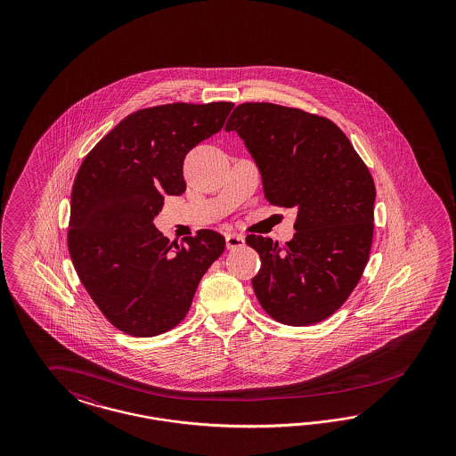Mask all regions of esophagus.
<instances>
[{
  "label": "esophagus",
  "mask_w": 456,
  "mask_h": 456,
  "mask_svg": "<svg viewBox=\"0 0 456 456\" xmlns=\"http://www.w3.org/2000/svg\"><path fill=\"white\" fill-rule=\"evenodd\" d=\"M244 242H246L244 235L235 234V232L225 235V244H227V248H231V250H232V248H242Z\"/></svg>",
  "instance_id": "34e87169"
}]
</instances>
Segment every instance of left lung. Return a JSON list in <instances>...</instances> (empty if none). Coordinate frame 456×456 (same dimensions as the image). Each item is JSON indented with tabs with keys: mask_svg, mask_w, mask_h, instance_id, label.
Segmentation results:
<instances>
[{
	"mask_svg": "<svg viewBox=\"0 0 456 456\" xmlns=\"http://www.w3.org/2000/svg\"><path fill=\"white\" fill-rule=\"evenodd\" d=\"M235 130L259 167L264 197L294 208L296 234L281 246L250 234L261 256L252 288L264 311L288 326L334 314L370 259L374 231L373 177L345 132L330 118L265 102L235 107Z\"/></svg>",
	"mask_w": 456,
	"mask_h": 456,
	"instance_id": "1",
	"label": "left lung"
}]
</instances>
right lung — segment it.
<instances>
[{"instance_id":"obj_1","label":"right lung","mask_w":456,"mask_h":456,"mask_svg":"<svg viewBox=\"0 0 456 456\" xmlns=\"http://www.w3.org/2000/svg\"><path fill=\"white\" fill-rule=\"evenodd\" d=\"M232 102L134 111L83 159L71 189L69 250L111 324L151 338L175 328L225 239L202 229L170 242L153 225L164 195L185 192L183 159L224 126Z\"/></svg>"}]
</instances>
